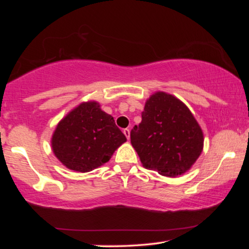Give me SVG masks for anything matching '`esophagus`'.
Listing matches in <instances>:
<instances>
[{
    "mask_svg": "<svg viewBox=\"0 0 249 249\" xmlns=\"http://www.w3.org/2000/svg\"><path fill=\"white\" fill-rule=\"evenodd\" d=\"M123 133H124V135L126 136V138H127V140H129V129L128 128H125L123 130Z\"/></svg>",
    "mask_w": 249,
    "mask_h": 249,
    "instance_id": "1",
    "label": "esophagus"
}]
</instances>
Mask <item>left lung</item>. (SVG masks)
Masks as SVG:
<instances>
[{"label": "left lung", "instance_id": "8db88e82", "mask_svg": "<svg viewBox=\"0 0 249 249\" xmlns=\"http://www.w3.org/2000/svg\"><path fill=\"white\" fill-rule=\"evenodd\" d=\"M203 132L190 109L176 96L156 92L146 101L130 142L146 169L166 177L187 172L203 149Z\"/></svg>", "mask_w": 249, "mask_h": 249}]
</instances>
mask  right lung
Instances as JSON below:
<instances>
[{"label": "right lung", "mask_w": 249, "mask_h": 249, "mask_svg": "<svg viewBox=\"0 0 249 249\" xmlns=\"http://www.w3.org/2000/svg\"><path fill=\"white\" fill-rule=\"evenodd\" d=\"M126 142L113 117L95 101L83 102L59 122L52 137L56 157L68 169L89 172L104 165Z\"/></svg>", "instance_id": "add662e5"}]
</instances>
